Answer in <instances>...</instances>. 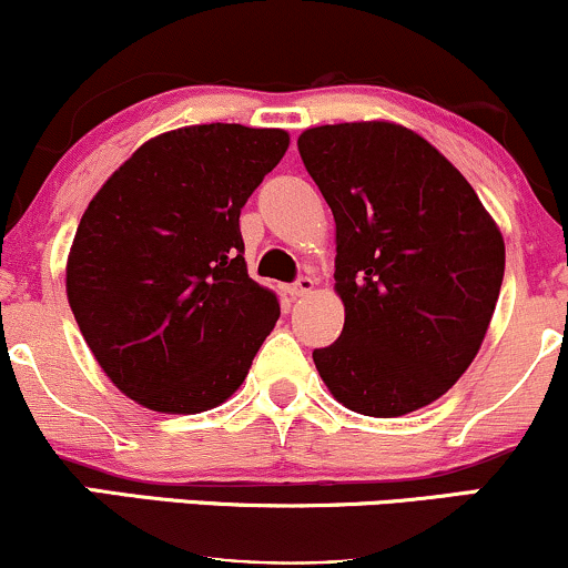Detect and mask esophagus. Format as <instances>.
I'll return each instance as SVG.
<instances>
[{
	"label": "esophagus",
	"instance_id": "esophagus-1",
	"mask_svg": "<svg viewBox=\"0 0 568 568\" xmlns=\"http://www.w3.org/2000/svg\"><path fill=\"white\" fill-rule=\"evenodd\" d=\"M312 288H315V280L312 277H306V275H302L296 280V283H291V288H288V293L293 298H298V296H304V293H310Z\"/></svg>",
	"mask_w": 568,
	"mask_h": 568
}]
</instances>
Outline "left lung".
Returning a JSON list of instances; mask_svg holds the SVG:
<instances>
[{
  "instance_id": "left-lung-1",
  "label": "left lung",
  "mask_w": 568,
  "mask_h": 568,
  "mask_svg": "<svg viewBox=\"0 0 568 568\" xmlns=\"http://www.w3.org/2000/svg\"><path fill=\"white\" fill-rule=\"evenodd\" d=\"M298 154L336 221L342 336L312 352L325 387L366 416L438 400L478 355L505 240L475 189L414 130H304Z\"/></svg>"
}]
</instances>
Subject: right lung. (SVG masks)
Here are the masks:
<instances>
[{"label": "right lung", "mask_w": 568, "mask_h": 568, "mask_svg": "<svg viewBox=\"0 0 568 568\" xmlns=\"http://www.w3.org/2000/svg\"><path fill=\"white\" fill-rule=\"evenodd\" d=\"M285 149V130H171L90 200L69 253V304L98 366L141 406H219L275 328V293L247 277L240 211Z\"/></svg>", "instance_id": "obj_1"}]
</instances>
